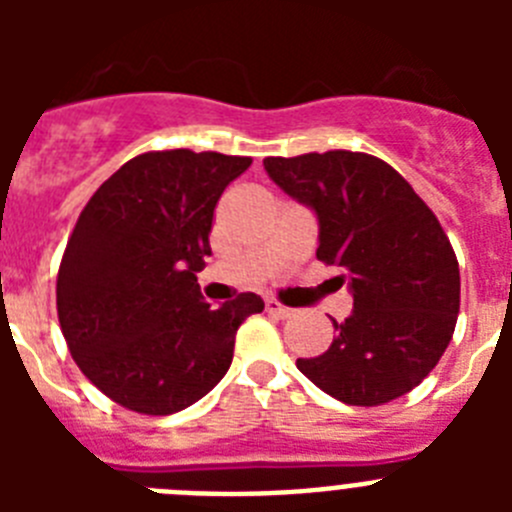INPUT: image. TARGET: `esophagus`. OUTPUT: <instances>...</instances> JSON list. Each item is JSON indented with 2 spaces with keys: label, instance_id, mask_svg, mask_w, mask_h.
Here are the masks:
<instances>
[{
  "label": "esophagus",
  "instance_id": "esophagus-1",
  "mask_svg": "<svg viewBox=\"0 0 512 512\" xmlns=\"http://www.w3.org/2000/svg\"><path fill=\"white\" fill-rule=\"evenodd\" d=\"M266 312L274 315V318H289V315H292V307H284L282 302L277 300H266Z\"/></svg>",
  "mask_w": 512,
  "mask_h": 512
}]
</instances>
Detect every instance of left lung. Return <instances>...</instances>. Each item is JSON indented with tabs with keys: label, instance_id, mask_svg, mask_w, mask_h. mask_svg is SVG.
<instances>
[{
	"label": "left lung",
	"instance_id": "obj_1",
	"mask_svg": "<svg viewBox=\"0 0 512 512\" xmlns=\"http://www.w3.org/2000/svg\"><path fill=\"white\" fill-rule=\"evenodd\" d=\"M269 179L318 217V259L354 297L328 351L297 369L346 405L418 387L454 336L459 261L428 205L382 158L354 151L264 158Z\"/></svg>",
	"mask_w": 512,
	"mask_h": 512
}]
</instances>
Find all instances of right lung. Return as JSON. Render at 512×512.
<instances>
[{
    "label": "right lung",
    "mask_w": 512,
    "mask_h": 512,
    "mask_svg": "<svg viewBox=\"0 0 512 512\" xmlns=\"http://www.w3.org/2000/svg\"><path fill=\"white\" fill-rule=\"evenodd\" d=\"M251 166L187 148L130 158L81 210L58 269L63 338L84 377L122 408L171 415L230 369L235 330L264 300L210 307L197 284L215 205Z\"/></svg>",
    "instance_id": "obj_1"
}]
</instances>
